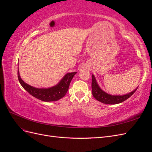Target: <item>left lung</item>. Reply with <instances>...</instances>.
Instances as JSON below:
<instances>
[{
    "mask_svg": "<svg viewBox=\"0 0 152 152\" xmlns=\"http://www.w3.org/2000/svg\"><path fill=\"white\" fill-rule=\"evenodd\" d=\"M92 93L94 97V98L99 101V102H102L104 104H115L121 103L127 99L129 98L135 93V91L137 90V87L136 89L134 91L130 92L129 93L124 95H112L110 94L107 93H106L103 90L101 89V87L98 85L97 80L94 75H92Z\"/></svg>",
    "mask_w": 152,
    "mask_h": 152,
    "instance_id": "8db88e82",
    "label": "left lung"
}]
</instances>
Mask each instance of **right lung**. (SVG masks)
Instances as JSON below:
<instances>
[{
    "label": "right lung",
    "mask_w": 152,
    "mask_h": 152,
    "mask_svg": "<svg viewBox=\"0 0 152 152\" xmlns=\"http://www.w3.org/2000/svg\"><path fill=\"white\" fill-rule=\"evenodd\" d=\"M77 73L76 72L67 73L58 83L48 88H37L26 84L20 77L19 68L18 67V80L21 86L34 97L45 102H55L65 96L69 88L70 82Z\"/></svg>",
    "instance_id": "add662e5"
}]
</instances>
